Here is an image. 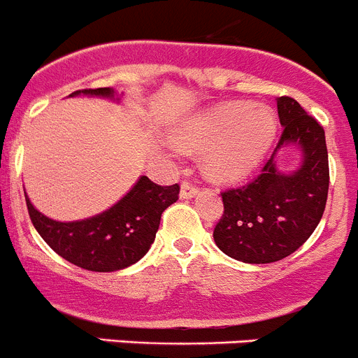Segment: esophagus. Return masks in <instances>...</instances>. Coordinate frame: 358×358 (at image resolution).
<instances>
[{"label":"esophagus","instance_id":"esophagus-1","mask_svg":"<svg viewBox=\"0 0 358 358\" xmlns=\"http://www.w3.org/2000/svg\"><path fill=\"white\" fill-rule=\"evenodd\" d=\"M196 193H199V188H196L192 181H182L181 193H179V195H181V199H193Z\"/></svg>","mask_w":358,"mask_h":358}]
</instances>
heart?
I'll use <instances>...</instances> for the list:
<instances>
[{
	"label": "heart",
	"mask_w": 358,
	"mask_h": 358,
	"mask_svg": "<svg viewBox=\"0 0 358 358\" xmlns=\"http://www.w3.org/2000/svg\"><path fill=\"white\" fill-rule=\"evenodd\" d=\"M278 130L271 108L248 101H227L179 126L172 141L186 151L206 152L209 176L237 181L257 169Z\"/></svg>",
	"instance_id": "1"
}]
</instances>
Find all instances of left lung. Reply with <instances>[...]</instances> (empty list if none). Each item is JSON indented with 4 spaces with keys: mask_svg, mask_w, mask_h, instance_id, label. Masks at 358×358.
Returning a JSON list of instances; mask_svg holds the SVG:
<instances>
[{
    "mask_svg": "<svg viewBox=\"0 0 358 358\" xmlns=\"http://www.w3.org/2000/svg\"><path fill=\"white\" fill-rule=\"evenodd\" d=\"M283 134L262 173L241 188L227 189L223 216L214 228V243L244 264H272L297 251L323 216L329 193V155L325 131L290 96L278 98ZM294 145L303 152L301 166L279 173L275 156Z\"/></svg>",
    "mask_w": 358,
    "mask_h": 358,
    "instance_id": "8db88e82",
    "label": "left lung"
}]
</instances>
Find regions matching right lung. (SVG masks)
<instances>
[{
  "label": "right lung",
  "instance_id": "add662e5",
  "mask_svg": "<svg viewBox=\"0 0 358 358\" xmlns=\"http://www.w3.org/2000/svg\"><path fill=\"white\" fill-rule=\"evenodd\" d=\"M114 98V90L75 91L70 96ZM179 185L159 186L142 176L134 188L110 209L80 221L50 220L33 207L26 195L29 217L42 239L59 257L93 272H114L141 260L155 243L163 210L179 199Z\"/></svg>",
  "mask_w": 358,
  "mask_h": 358
}]
</instances>
